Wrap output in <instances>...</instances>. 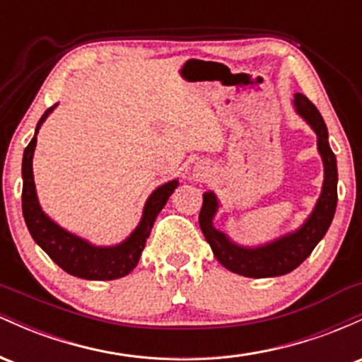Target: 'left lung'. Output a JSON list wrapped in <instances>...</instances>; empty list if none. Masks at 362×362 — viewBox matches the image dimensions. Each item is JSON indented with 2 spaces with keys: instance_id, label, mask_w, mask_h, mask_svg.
<instances>
[{
  "instance_id": "left-lung-1",
  "label": "left lung",
  "mask_w": 362,
  "mask_h": 362,
  "mask_svg": "<svg viewBox=\"0 0 362 362\" xmlns=\"http://www.w3.org/2000/svg\"><path fill=\"white\" fill-rule=\"evenodd\" d=\"M294 110L317 134V148L323 161V185L320 197L305 223L291 231L257 247L235 243L226 233L214 226V216L219 209L218 195L213 190L204 192L199 224L214 257L228 271L245 277L284 276L303 264L330 228L337 207V158L328 144V131L317 107L303 93H294Z\"/></svg>"
}]
</instances>
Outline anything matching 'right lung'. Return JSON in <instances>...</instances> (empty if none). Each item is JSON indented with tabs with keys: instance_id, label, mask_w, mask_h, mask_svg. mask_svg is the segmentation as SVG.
<instances>
[{
	"instance_id": "obj_1",
	"label": "right lung",
	"mask_w": 362,
	"mask_h": 362,
	"mask_svg": "<svg viewBox=\"0 0 362 362\" xmlns=\"http://www.w3.org/2000/svg\"><path fill=\"white\" fill-rule=\"evenodd\" d=\"M56 107L57 103L44 112V115L37 122L34 138L23 151L22 209L25 224H27L34 242L51 257L52 262L59 265L62 271L88 281L119 279V277L127 276L138 265L141 252L144 250L156 216L160 214V211L167 204L168 197L177 189L178 180L177 178L170 180L149 194L139 224L124 242L117 245L98 247V245L90 243L88 240L64 230L56 221H52L40 207L34 182V168H32L39 129Z\"/></svg>"
}]
</instances>
